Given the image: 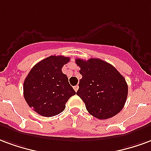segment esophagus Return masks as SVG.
<instances>
[{"label":"esophagus","mask_w":151,"mask_h":151,"mask_svg":"<svg viewBox=\"0 0 151 151\" xmlns=\"http://www.w3.org/2000/svg\"><path fill=\"white\" fill-rule=\"evenodd\" d=\"M78 89H79V86H78V85H76V86L74 87V90L76 91V92H77V91H78Z\"/></svg>","instance_id":"esophagus-1"}]
</instances>
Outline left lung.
Returning a JSON list of instances; mask_svg holds the SVG:
<instances>
[{"mask_svg":"<svg viewBox=\"0 0 151 151\" xmlns=\"http://www.w3.org/2000/svg\"><path fill=\"white\" fill-rule=\"evenodd\" d=\"M82 79L76 94L84 102L88 112L101 120L120 113L128 96L125 78L110 63L99 59H76Z\"/></svg>","mask_w":151,"mask_h":151,"instance_id":"8db88e82","label":"left lung"}]
</instances>
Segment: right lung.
Listing matches in <instances>:
<instances>
[{
	"label": "right lung",
	"instance_id": "right-lung-1",
	"mask_svg": "<svg viewBox=\"0 0 151 151\" xmlns=\"http://www.w3.org/2000/svg\"><path fill=\"white\" fill-rule=\"evenodd\" d=\"M69 57L51 55L34 66L23 85L25 100L33 110L46 117L55 116L65 109L66 103L76 92L62 72Z\"/></svg>",
	"mask_w": 151,
	"mask_h": 151
}]
</instances>
